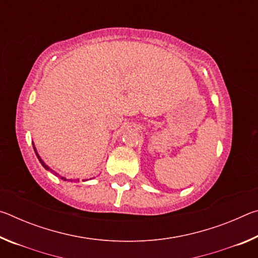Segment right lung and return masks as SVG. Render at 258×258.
Wrapping results in <instances>:
<instances>
[{
    "mask_svg": "<svg viewBox=\"0 0 258 258\" xmlns=\"http://www.w3.org/2000/svg\"><path fill=\"white\" fill-rule=\"evenodd\" d=\"M33 148H34V151H35V154H36V157H37V159L38 160H40V163L42 164V166H43V167H44L45 169H46V171H49V172H51V173H53L54 174V175H56V176H59L60 178H61V180H63V181H68L67 180V178L66 177H63V176H61V175H58V173H55L54 171H52V169L49 167V166H47L45 163H44V161H43V159L41 158V157H40V155H38L37 154V150H36V148H35V145H34V142H33ZM72 182H73V180H71ZM83 181H86V180H83Z\"/></svg>",
    "mask_w": 258,
    "mask_h": 258,
    "instance_id": "obj_1",
    "label": "right lung"
}]
</instances>
